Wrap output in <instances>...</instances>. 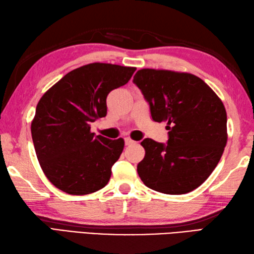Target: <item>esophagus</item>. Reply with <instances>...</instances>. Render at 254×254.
Returning a JSON list of instances; mask_svg holds the SVG:
<instances>
[{
	"label": "esophagus",
	"instance_id": "obj_1",
	"mask_svg": "<svg viewBox=\"0 0 254 254\" xmlns=\"http://www.w3.org/2000/svg\"><path fill=\"white\" fill-rule=\"evenodd\" d=\"M124 142H126V145H127V146H128V145H131V144H133V143H134L133 139H131L130 137H126V138H124Z\"/></svg>",
	"mask_w": 254,
	"mask_h": 254
}]
</instances>
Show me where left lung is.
Segmentation results:
<instances>
[{
  "label": "left lung",
  "mask_w": 254,
  "mask_h": 254,
  "mask_svg": "<svg viewBox=\"0 0 254 254\" xmlns=\"http://www.w3.org/2000/svg\"><path fill=\"white\" fill-rule=\"evenodd\" d=\"M133 83L142 90L156 122L167 121V144L145 138V157L137 165L144 185L165 194L198 188L217 166L227 144L223 101L195 75L142 68Z\"/></svg>",
  "instance_id": "left-lung-1"
}]
</instances>
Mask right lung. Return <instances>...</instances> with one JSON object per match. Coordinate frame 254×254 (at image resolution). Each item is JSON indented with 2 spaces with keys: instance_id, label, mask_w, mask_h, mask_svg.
I'll return each mask as SVG.
<instances>
[{
  "instance_id": "right-lung-1",
  "label": "right lung",
  "mask_w": 254,
  "mask_h": 254,
  "mask_svg": "<svg viewBox=\"0 0 254 254\" xmlns=\"http://www.w3.org/2000/svg\"><path fill=\"white\" fill-rule=\"evenodd\" d=\"M136 67L90 63L75 68L48 89L36 108L31 136L46 177L59 190L85 195L107 186L124 139L90 132L107 116V96L126 85Z\"/></svg>"
}]
</instances>
